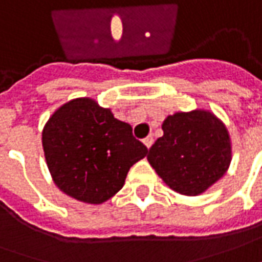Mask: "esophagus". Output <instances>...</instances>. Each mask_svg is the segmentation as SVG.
Here are the masks:
<instances>
[{
    "label": "esophagus",
    "instance_id": "esophagus-1",
    "mask_svg": "<svg viewBox=\"0 0 262 262\" xmlns=\"http://www.w3.org/2000/svg\"><path fill=\"white\" fill-rule=\"evenodd\" d=\"M154 136H152V135H149V136H147V138H145L143 139V143H145L146 145V147H147V149H149V147H150V146L154 145Z\"/></svg>",
    "mask_w": 262,
    "mask_h": 262
}]
</instances>
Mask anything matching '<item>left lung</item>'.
Here are the masks:
<instances>
[{
  "label": "left lung",
  "instance_id": "8db88e82",
  "mask_svg": "<svg viewBox=\"0 0 262 262\" xmlns=\"http://www.w3.org/2000/svg\"><path fill=\"white\" fill-rule=\"evenodd\" d=\"M162 130L147 161L170 189L195 196L227 172L231 140L225 124L211 112L175 113L165 119Z\"/></svg>",
  "mask_w": 262,
  "mask_h": 262
}]
</instances>
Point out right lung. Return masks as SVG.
<instances>
[{
	"mask_svg": "<svg viewBox=\"0 0 262 262\" xmlns=\"http://www.w3.org/2000/svg\"><path fill=\"white\" fill-rule=\"evenodd\" d=\"M42 147L57 186L87 204H101L120 191L130 166L147 154L130 124L87 97L54 112L42 130Z\"/></svg>",
	"mask_w": 262,
	"mask_h": 262,
	"instance_id": "obj_1",
	"label": "right lung"
}]
</instances>
